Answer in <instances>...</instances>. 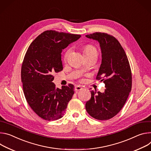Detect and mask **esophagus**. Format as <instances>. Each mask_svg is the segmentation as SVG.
Returning a JSON list of instances; mask_svg holds the SVG:
<instances>
[{
	"label": "esophagus",
	"instance_id": "34e87169",
	"mask_svg": "<svg viewBox=\"0 0 151 151\" xmlns=\"http://www.w3.org/2000/svg\"><path fill=\"white\" fill-rule=\"evenodd\" d=\"M81 89H82L81 86H79V85L76 86H75V88H74L75 91H76V92H77V91H80Z\"/></svg>",
	"mask_w": 151,
	"mask_h": 151
}]
</instances>
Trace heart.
Wrapping results in <instances>:
<instances>
[{
    "label": "heart",
    "instance_id": "heart-1",
    "mask_svg": "<svg viewBox=\"0 0 151 151\" xmlns=\"http://www.w3.org/2000/svg\"><path fill=\"white\" fill-rule=\"evenodd\" d=\"M96 52V50L95 48L92 46V45H86L85 47L84 48V53H89V52ZM70 52V50L68 49L66 50V52H65V55H64V59L66 60L67 59V58H68V55Z\"/></svg>",
    "mask_w": 151,
    "mask_h": 151
}]
</instances>
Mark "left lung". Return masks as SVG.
I'll list each match as a JSON object with an SVG mask.
<instances>
[{"label": "left lung", "instance_id": "left-lung-1", "mask_svg": "<svg viewBox=\"0 0 151 151\" xmlns=\"http://www.w3.org/2000/svg\"><path fill=\"white\" fill-rule=\"evenodd\" d=\"M99 43L101 64L96 76L104 81V92L92 91L86 102L87 112L98 120H108L118 114L124 106L131 90L132 75L129 63L119 42L107 33L95 32L87 35Z\"/></svg>", "mask_w": 151, "mask_h": 151}]
</instances>
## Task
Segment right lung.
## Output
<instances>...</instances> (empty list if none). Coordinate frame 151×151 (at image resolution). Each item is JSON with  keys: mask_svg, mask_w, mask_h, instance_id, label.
Masks as SVG:
<instances>
[{"mask_svg": "<svg viewBox=\"0 0 151 151\" xmlns=\"http://www.w3.org/2000/svg\"><path fill=\"white\" fill-rule=\"evenodd\" d=\"M81 37L80 35L46 30L29 47L21 71L26 101L41 118L54 121L61 118L74 93V85L56 88L55 73L63 70L62 50Z\"/></svg>", "mask_w": 151, "mask_h": 151, "instance_id": "right-lung-1", "label": "right lung"}]
</instances>
